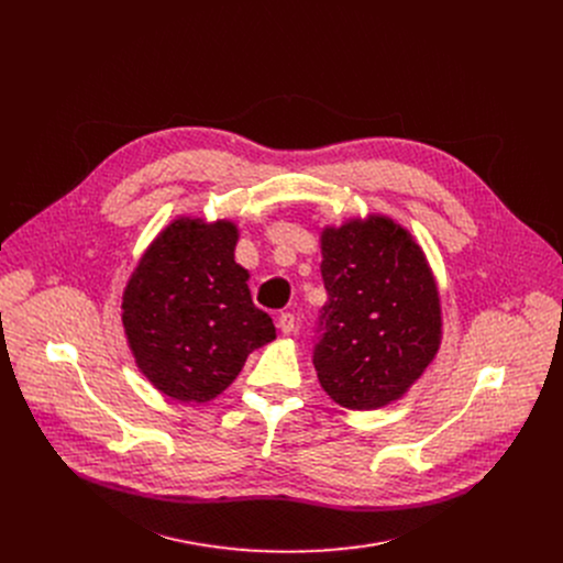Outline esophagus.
<instances>
[{"instance_id":"34e87169","label":"esophagus","mask_w":563,"mask_h":563,"mask_svg":"<svg viewBox=\"0 0 563 563\" xmlns=\"http://www.w3.org/2000/svg\"><path fill=\"white\" fill-rule=\"evenodd\" d=\"M276 325H278V330H280L285 336H289V334L294 332V328H296V318H294V313H289V311L280 313V316H278V320H276Z\"/></svg>"}]
</instances>
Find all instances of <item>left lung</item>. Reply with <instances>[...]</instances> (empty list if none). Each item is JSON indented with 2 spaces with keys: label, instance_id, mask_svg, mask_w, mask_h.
I'll return each instance as SVG.
<instances>
[{
  "label": "left lung",
  "instance_id": "left-lung-1",
  "mask_svg": "<svg viewBox=\"0 0 563 563\" xmlns=\"http://www.w3.org/2000/svg\"><path fill=\"white\" fill-rule=\"evenodd\" d=\"M328 302L313 367L320 387L347 410L404 398L437 358L441 296L415 235L383 213L320 231Z\"/></svg>",
  "mask_w": 563,
  "mask_h": 563
}]
</instances>
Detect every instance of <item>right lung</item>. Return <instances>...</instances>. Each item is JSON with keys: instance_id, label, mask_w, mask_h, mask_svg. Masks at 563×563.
<instances>
[{"instance_id": "obj_1", "label": "right lung", "mask_w": 563, "mask_h": 563, "mask_svg": "<svg viewBox=\"0 0 563 563\" xmlns=\"http://www.w3.org/2000/svg\"><path fill=\"white\" fill-rule=\"evenodd\" d=\"M231 220L178 216L159 231L122 294V325L137 369L183 404H207L243 369L247 356L276 339L272 318L233 261Z\"/></svg>"}]
</instances>
